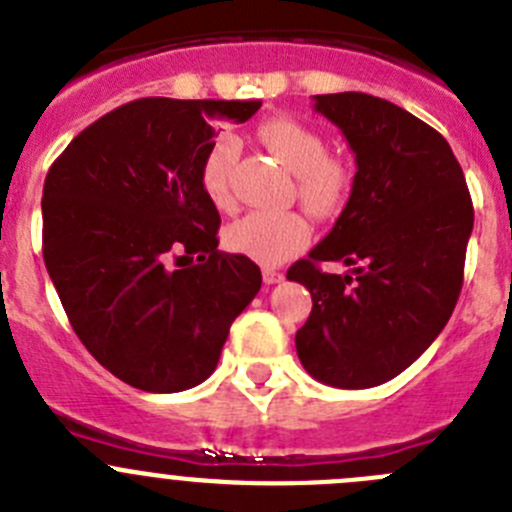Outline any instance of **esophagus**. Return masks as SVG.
<instances>
[{
  "mask_svg": "<svg viewBox=\"0 0 512 512\" xmlns=\"http://www.w3.org/2000/svg\"><path fill=\"white\" fill-rule=\"evenodd\" d=\"M285 275L280 270H272V267H265V270H262V280H265L267 285H275V283H280V280H283Z\"/></svg>",
  "mask_w": 512,
  "mask_h": 512,
  "instance_id": "34e87169",
  "label": "esophagus"
}]
</instances>
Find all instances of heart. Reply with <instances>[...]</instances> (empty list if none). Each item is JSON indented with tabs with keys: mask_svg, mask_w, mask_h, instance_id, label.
I'll use <instances>...</instances> for the list:
<instances>
[{
	"mask_svg": "<svg viewBox=\"0 0 512 512\" xmlns=\"http://www.w3.org/2000/svg\"><path fill=\"white\" fill-rule=\"evenodd\" d=\"M260 141L295 171L298 197L310 212L331 214L341 207L351 186L346 161L328 154L321 131L290 116H272L257 128ZM240 143L232 133H219L207 146L199 164V181L214 207L232 204V171ZM310 240V222L300 212H250L224 232V245L260 265H280L298 255Z\"/></svg>",
	"mask_w": 512,
	"mask_h": 512,
	"instance_id": "1",
	"label": "heart"
}]
</instances>
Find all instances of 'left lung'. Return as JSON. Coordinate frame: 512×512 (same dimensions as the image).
<instances>
[{
    "label": "left lung",
    "mask_w": 512,
    "mask_h": 512,
    "mask_svg": "<svg viewBox=\"0 0 512 512\" xmlns=\"http://www.w3.org/2000/svg\"><path fill=\"white\" fill-rule=\"evenodd\" d=\"M356 154L346 209L288 270L313 298L295 333L300 364L338 389H369L412 366L450 321L465 278L472 199L450 143L366 93L315 95ZM343 261L348 276L323 273Z\"/></svg>",
    "instance_id": "1"
}]
</instances>
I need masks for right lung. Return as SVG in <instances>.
I'll return each mask as SVG.
<instances>
[{"label":"right lung","mask_w":512,"mask_h":512,"mask_svg":"<svg viewBox=\"0 0 512 512\" xmlns=\"http://www.w3.org/2000/svg\"><path fill=\"white\" fill-rule=\"evenodd\" d=\"M260 105L131 100L78 133L47 171L42 257L52 285L95 361L136 389L202 384L260 290L250 257L217 250L219 212L199 181L214 123H245Z\"/></svg>","instance_id":"obj_1"}]
</instances>
